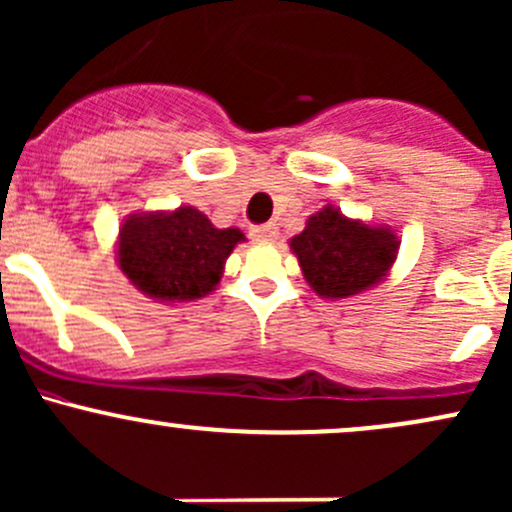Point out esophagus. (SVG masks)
Here are the masks:
<instances>
[{
    "label": "esophagus",
    "instance_id": "obj_1",
    "mask_svg": "<svg viewBox=\"0 0 512 512\" xmlns=\"http://www.w3.org/2000/svg\"><path fill=\"white\" fill-rule=\"evenodd\" d=\"M250 235H252V240H255V243L267 245V243H274V240L279 238V228L274 226V223H265V226L252 228Z\"/></svg>",
    "mask_w": 512,
    "mask_h": 512
}]
</instances>
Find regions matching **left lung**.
Wrapping results in <instances>:
<instances>
[{
  "label": "left lung",
  "instance_id": "obj_1",
  "mask_svg": "<svg viewBox=\"0 0 512 512\" xmlns=\"http://www.w3.org/2000/svg\"><path fill=\"white\" fill-rule=\"evenodd\" d=\"M308 286L323 299H347L372 289L396 262L398 238L389 226H369L323 206L291 238Z\"/></svg>",
  "mask_w": 512,
  "mask_h": 512
}]
</instances>
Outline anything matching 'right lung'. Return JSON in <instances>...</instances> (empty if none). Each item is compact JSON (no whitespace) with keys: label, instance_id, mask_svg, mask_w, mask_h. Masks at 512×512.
Wrapping results in <instances>:
<instances>
[{"label":"right lung","instance_id":"right-lung-1","mask_svg":"<svg viewBox=\"0 0 512 512\" xmlns=\"http://www.w3.org/2000/svg\"><path fill=\"white\" fill-rule=\"evenodd\" d=\"M238 228H216L194 206L133 213L119 230V267L131 284L155 301L179 303L211 294L223 277Z\"/></svg>","mask_w":512,"mask_h":512}]
</instances>
